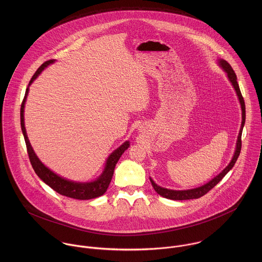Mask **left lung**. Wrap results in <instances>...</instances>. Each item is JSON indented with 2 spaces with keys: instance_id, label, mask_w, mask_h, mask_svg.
I'll use <instances>...</instances> for the list:
<instances>
[{
  "instance_id": "obj_1",
  "label": "left lung",
  "mask_w": 262,
  "mask_h": 262,
  "mask_svg": "<svg viewBox=\"0 0 262 262\" xmlns=\"http://www.w3.org/2000/svg\"><path fill=\"white\" fill-rule=\"evenodd\" d=\"M220 66L222 67V69L224 70L225 72L227 73V75L230 79V81L232 82L236 93H237V96L239 98V101H240V104H241V109H242V124H241V128H240V132H239V135H238V139H237V144H236V150H235V153H234V156L231 160V162L228 164V166L225 168L224 170L222 172H220L216 178H214L211 182H209L208 184L202 186V187H196V188H192V189H187V190H172V189H167V188H164V187H159L157 186L151 179H150V182H151V185L153 188L155 189V191L166 198V199H169V200H174V201H183V200H191V199H199L201 196H203L204 194H206L208 191H210L213 187H215L225 176L228 173V171L234 166L235 162L237 161V158L240 154V151H241V145H242V141H241V135H242V130H243V127H244V124H245V103H244V99L242 97V94L240 92V88H239V84L237 82V76L235 72L233 71V69L231 68V66L224 60V59H221L219 61Z\"/></svg>"
}]
</instances>
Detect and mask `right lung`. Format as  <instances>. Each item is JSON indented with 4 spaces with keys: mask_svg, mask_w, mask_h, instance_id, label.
<instances>
[{
    "mask_svg": "<svg viewBox=\"0 0 262 262\" xmlns=\"http://www.w3.org/2000/svg\"><path fill=\"white\" fill-rule=\"evenodd\" d=\"M53 62H54V59H50V60L45 61L43 64H41V67L38 69L36 73L33 75L32 78L30 79L28 85H30L32 83V81L37 77L38 75L41 74V72L47 66H49L50 63H53ZM28 92H29V88L26 89L25 96H24L23 102L21 104L20 119H21V128H22V132H23V135H24L28 156H29L31 165H32L34 171L36 172V174L46 185H48L52 189H54L56 192H58L62 195L69 196V198H73V199H76V200H91V199H95V198H98V196L104 194L106 192L107 188L109 187L111 181H112L115 166H116L119 158L121 157V155L124 153V151L129 147V142L126 141L125 143H123L119 148L115 150L112 154L109 156V158L107 159L105 169H104L102 176L97 181L92 182V183H75V182H71V181L62 179L61 177L55 174L50 169H48L39 160V158L36 156V154L34 153V151L30 145V142L28 140L26 129H25V126H24V107H25V102H26Z\"/></svg>",
    "mask_w": 262,
    "mask_h": 262,
    "instance_id": "obj_1",
    "label": "right lung"
}]
</instances>
